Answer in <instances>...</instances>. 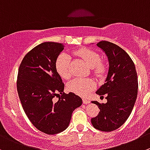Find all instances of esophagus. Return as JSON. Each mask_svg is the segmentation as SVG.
Wrapping results in <instances>:
<instances>
[{"instance_id":"1","label":"esophagus","mask_w":150,"mask_h":150,"mask_svg":"<svg viewBox=\"0 0 150 150\" xmlns=\"http://www.w3.org/2000/svg\"><path fill=\"white\" fill-rule=\"evenodd\" d=\"M82 102H83L84 104H86L87 105V104H89L90 102H91V101L88 99H82Z\"/></svg>"}]
</instances>
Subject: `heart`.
Returning <instances> with one entry per match:
<instances>
[{
	"instance_id": "1",
	"label": "heart",
	"mask_w": 150,
	"mask_h": 150,
	"mask_svg": "<svg viewBox=\"0 0 150 150\" xmlns=\"http://www.w3.org/2000/svg\"><path fill=\"white\" fill-rule=\"evenodd\" d=\"M75 54L82 58L90 68H91L92 74L98 78H101L106 74L107 64L101 60L99 54L96 51L89 48H79L75 51ZM70 58L67 53H62L57 57L55 62V68L59 76L65 79L71 77L70 72ZM95 87V84L91 79L85 78H75L68 84V90L77 95L85 96Z\"/></svg>"
}]
</instances>
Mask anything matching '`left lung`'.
Instances as JSON below:
<instances>
[{"label":"left lung","instance_id":"left-lung-1","mask_svg":"<svg viewBox=\"0 0 150 150\" xmlns=\"http://www.w3.org/2000/svg\"><path fill=\"white\" fill-rule=\"evenodd\" d=\"M96 45L102 48L109 60V71L105 83L96 91L108 102L98 105L100 112L91 119L96 129L111 132L120 127L130 115L138 94V76L133 61L119 45L108 41H100Z\"/></svg>","mask_w":150,"mask_h":150}]
</instances>
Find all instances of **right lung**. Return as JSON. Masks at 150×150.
<instances>
[{"label":"right lung","instance_id":"add662e5","mask_svg":"<svg viewBox=\"0 0 150 150\" xmlns=\"http://www.w3.org/2000/svg\"><path fill=\"white\" fill-rule=\"evenodd\" d=\"M64 47L59 42L40 43L25 55L18 69L17 89L24 112L37 129L48 135L65 130L73 111L82 103L79 96L63 92L65 85L56 71V59Z\"/></svg>","mask_w":150,"mask_h":150}]
</instances>
